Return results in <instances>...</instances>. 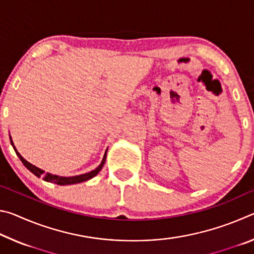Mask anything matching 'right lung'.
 I'll return each mask as SVG.
<instances>
[{
  "instance_id": "obj_1",
  "label": "right lung",
  "mask_w": 254,
  "mask_h": 254,
  "mask_svg": "<svg viewBox=\"0 0 254 254\" xmlns=\"http://www.w3.org/2000/svg\"><path fill=\"white\" fill-rule=\"evenodd\" d=\"M10 141H11V144L12 147H13L14 151L16 153V156H18L20 158V160L22 161L23 165L27 167V168L31 171V173L33 175H36L37 177H42V179L46 180V182L48 183H51V184H57V185H62V186H65V185H72V184H78V183H83V182H86V180L91 179L93 177H95V176L100 173V171L102 170L103 166H104L105 163V160H106V152L104 154V157H103V160L101 162V165L97 167L96 169H94L92 171H89V173L87 174H83V175H79V176H72V177H62V176H57V175H51V174H48V173H45L44 170L38 168V167L31 165V163L28 162L25 159L21 156V154L16 151V149L14 147L13 144V141H12L11 136H10Z\"/></svg>"
}]
</instances>
